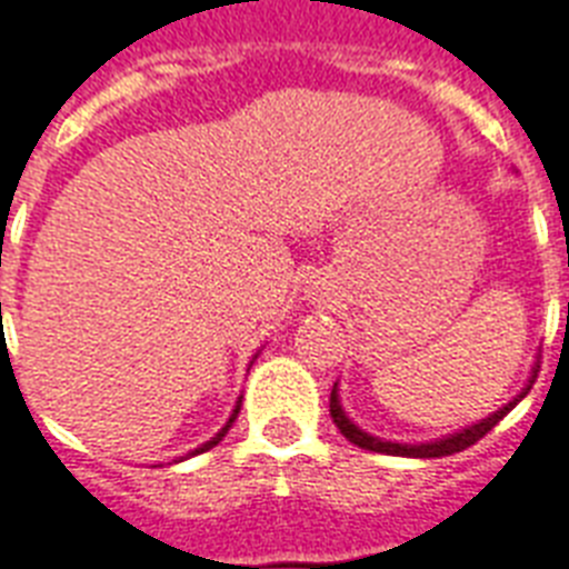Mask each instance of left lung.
I'll list each match as a JSON object with an SVG mask.
<instances>
[{"instance_id":"1","label":"left lung","mask_w":569,"mask_h":569,"mask_svg":"<svg viewBox=\"0 0 569 569\" xmlns=\"http://www.w3.org/2000/svg\"><path fill=\"white\" fill-rule=\"evenodd\" d=\"M535 379H538V361H535V367H531L529 379H526V385H522V390L517 393L515 399H508L506 406L499 408V411L488 413L485 420L472 422V426H465V429L452 431V435H443V438H435V440H426V443H399V440H385V438H376V435H370V431H363L361 426H356V422L349 420V413L343 411V406H340V388L338 381H335V388H331V399H329V411H331V420H335V426L340 429V435L349 440V443H356V447L361 449H370V452H381V456H399V458H443V456H452V452H461V449L472 447L476 440H481L485 435H488L493 426H497L502 417H506L511 408L520 402L526 393L531 390V385H535Z\"/></svg>"}]
</instances>
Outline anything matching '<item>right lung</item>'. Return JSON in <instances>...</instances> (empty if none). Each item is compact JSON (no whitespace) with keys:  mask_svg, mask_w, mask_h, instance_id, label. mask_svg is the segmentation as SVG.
I'll list each match as a JSON object with an SVG mask.
<instances>
[{"mask_svg":"<svg viewBox=\"0 0 569 569\" xmlns=\"http://www.w3.org/2000/svg\"><path fill=\"white\" fill-rule=\"evenodd\" d=\"M256 358H258V352H256V356H252V361H249V367H252V363H256ZM240 402H243V397H238V402H234V408H231V413H229V420H226V426H222V429L217 431V435H213L211 440H206V443H199L197 449H190V452H188V456H184V458H193V456H199V452H208V449H213V447H217V443H220V440L226 438V435H229L231 422L238 420V413H240ZM184 458H179V461H184Z\"/></svg>","mask_w":569,"mask_h":569,"instance_id":"right-lung-1","label":"right lung"}]
</instances>
